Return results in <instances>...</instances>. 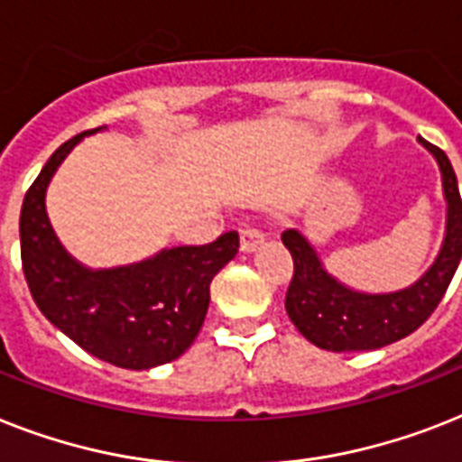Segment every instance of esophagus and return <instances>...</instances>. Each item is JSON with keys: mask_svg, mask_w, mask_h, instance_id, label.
<instances>
[{"mask_svg": "<svg viewBox=\"0 0 462 462\" xmlns=\"http://www.w3.org/2000/svg\"><path fill=\"white\" fill-rule=\"evenodd\" d=\"M263 232L258 230L256 225H244L239 230V244H242V251H254L258 244L263 242Z\"/></svg>", "mask_w": 462, "mask_h": 462, "instance_id": "esophagus-1", "label": "esophagus"}]
</instances>
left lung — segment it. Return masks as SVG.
<instances>
[{
	"mask_svg": "<svg viewBox=\"0 0 462 462\" xmlns=\"http://www.w3.org/2000/svg\"><path fill=\"white\" fill-rule=\"evenodd\" d=\"M434 153L444 180L446 237L437 261L418 282L392 294H363L337 282L301 232H282L294 258V275L284 296L287 316L310 344L325 351H373L403 339L432 316L462 258V199L451 161L439 146L418 137Z\"/></svg>",
	"mask_w": 462,
	"mask_h": 462,
	"instance_id": "1",
	"label": "left lung"
}]
</instances>
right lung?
Instances as JSON below:
<instances>
[{
  "mask_svg": "<svg viewBox=\"0 0 462 462\" xmlns=\"http://www.w3.org/2000/svg\"><path fill=\"white\" fill-rule=\"evenodd\" d=\"M63 142L25 192L21 208V261L35 299L54 328L97 356L125 370H149L185 354L204 325L211 280L237 256L235 230L201 246L163 249L142 263L89 270L56 239L44 192L54 171L85 134Z\"/></svg>",
  "mask_w": 462,
  "mask_h": 462,
  "instance_id": "add662e5",
  "label": "right lung"
}]
</instances>
